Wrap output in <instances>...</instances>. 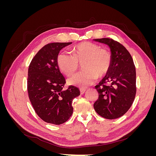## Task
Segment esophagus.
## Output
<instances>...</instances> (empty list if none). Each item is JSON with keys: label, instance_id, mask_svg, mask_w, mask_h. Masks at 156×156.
I'll return each mask as SVG.
<instances>
[{"label": "esophagus", "instance_id": "obj_1", "mask_svg": "<svg viewBox=\"0 0 156 156\" xmlns=\"http://www.w3.org/2000/svg\"><path fill=\"white\" fill-rule=\"evenodd\" d=\"M86 91L85 88H80V92H81V94H83Z\"/></svg>", "mask_w": 156, "mask_h": 156}]
</instances>
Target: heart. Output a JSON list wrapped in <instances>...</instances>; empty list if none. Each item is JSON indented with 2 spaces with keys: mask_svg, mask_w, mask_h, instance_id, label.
<instances>
[{
  "mask_svg": "<svg viewBox=\"0 0 156 156\" xmlns=\"http://www.w3.org/2000/svg\"><path fill=\"white\" fill-rule=\"evenodd\" d=\"M72 55L62 52L57 56L56 62L59 69L66 75L73 74L82 64L81 71L69 77L71 85L85 88L91 85L97 77H101L110 69L112 62L111 52L92 42L83 41L75 45Z\"/></svg>",
  "mask_w": 156,
  "mask_h": 156,
  "instance_id": "heart-1",
  "label": "heart"
}]
</instances>
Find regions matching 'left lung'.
I'll return each instance as SVG.
<instances>
[{
    "label": "left lung",
    "instance_id": "obj_1",
    "mask_svg": "<svg viewBox=\"0 0 156 156\" xmlns=\"http://www.w3.org/2000/svg\"><path fill=\"white\" fill-rule=\"evenodd\" d=\"M109 46L112 55L110 69L95 87L99 94L94 108L107 119L123 116L129 109L136 95V70L129 51L111 38L95 39Z\"/></svg>",
    "mask_w": 156,
    "mask_h": 156
}]
</instances>
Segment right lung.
Segmentation results:
<instances>
[{
	"mask_svg": "<svg viewBox=\"0 0 156 156\" xmlns=\"http://www.w3.org/2000/svg\"><path fill=\"white\" fill-rule=\"evenodd\" d=\"M71 44L55 42L44 45L29 65V100L36 114L47 123L60 125L66 122L73 113V100L80 95L76 87L70 85L63 90L66 79L56 62L60 51Z\"/></svg>",
	"mask_w": 156,
	"mask_h": 156,
	"instance_id": "obj_1",
	"label": "right lung"
}]
</instances>
